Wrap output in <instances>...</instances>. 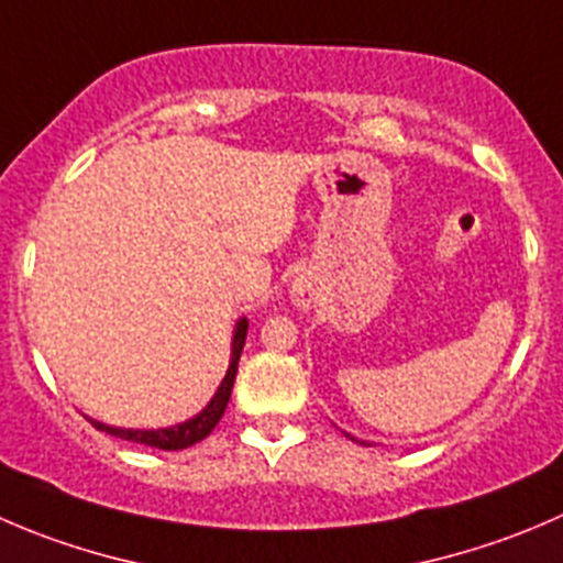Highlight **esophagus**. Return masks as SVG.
Instances as JSON below:
<instances>
[{
    "instance_id": "34e87169",
    "label": "esophagus",
    "mask_w": 563,
    "mask_h": 563,
    "mask_svg": "<svg viewBox=\"0 0 563 563\" xmlns=\"http://www.w3.org/2000/svg\"><path fill=\"white\" fill-rule=\"evenodd\" d=\"M291 302L297 305L299 310H310L316 302V288L313 283L305 280V277H297V280L291 283Z\"/></svg>"
}]
</instances>
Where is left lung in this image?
I'll list each match as a JSON object with an SVG mask.
<instances>
[{"mask_svg": "<svg viewBox=\"0 0 563 563\" xmlns=\"http://www.w3.org/2000/svg\"><path fill=\"white\" fill-rule=\"evenodd\" d=\"M346 438H349V440H354V443H360V445H365V443H363V440H357V438H352V434H346Z\"/></svg>", "mask_w": 563, "mask_h": 563, "instance_id": "obj_1", "label": "left lung"}]
</instances>
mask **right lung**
<instances>
[{
  "label": "right lung",
  "mask_w": 563,
  "mask_h": 563,
  "mask_svg": "<svg viewBox=\"0 0 563 563\" xmlns=\"http://www.w3.org/2000/svg\"><path fill=\"white\" fill-rule=\"evenodd\" d=\"M247 319H239L236 327H233V341H231V363H228L225 376H222L220 387L217 393L211 396V401L200 409L198 415H192L189 420L184 423H176V427H167V429H123V427H109V423H101V420H92V427L98 432H107L112 438L120 440H131V443H140V445H151V449H162V451H181L189 449V445L200 443L211 434V429L220 423L222 412H225L228 401H231V390H233V379H236V371H239V357H242V349H244V338H247Z\"/></svg>",
  "instance_id": "right-lung-1"
}]
</instances>
